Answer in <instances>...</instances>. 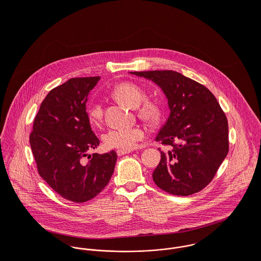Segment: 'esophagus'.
Listing matches in <instances>:
<instances>
[{
    "label": "esophagus",
    "mask_w": 261,
    "mask_h": 261,
    "mask_svg": "<svg viewBox=\"0 0 261 261\" xmlns=\"http://www.w3.org/2000/svg\"><path fill=\"white\" fill-rule=\"evenodd\" d=\"M129 152H132L130 149L129 150H123V149H117L116 150L117 155H123V154H126V153H129Z\"/></svg>",
    "instance_id": "34e87169"
}]
</instances>
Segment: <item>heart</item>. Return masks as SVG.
Here are the masks:
<instances>
[{
	"label": "heart",
	"mask_w": 261,
	"mask_h": 261,
	"mask_svg": "<svg viewBox=\"0 0 261 261\" xmlns=\"http://www.w3.org/2000/svg\"><path fill=\"white\" fill-rule=\"evenodd\" d=\"M112 95L116 100L126 107L132 109L138 108L139 116L148 122L158 121L162 115L161 103L154 99H146L145 101L144 99L147 98L146 90L135 82L126 81L118 84L114 87ZM86 113L89 121L97 124L102 119V107L98 101H89L86 107ZM144 137L145 132L140 126L111 128L103 136V142L110 149L129 150L134 149Z\"/></svg>",
	"instance_id": "obj_1"
}]
</instances>
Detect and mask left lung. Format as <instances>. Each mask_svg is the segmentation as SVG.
I'll list each match as a JSON object with an SVG mask.
<instances>
[{"mask_svg":"<svg viewBox=\"0 0 261 261\" xmlns=\"http://www.w3.org/2000/svg\"><path fill=\"white\" fill-rule=\"evenodd\" d=\"M158 84L168 98L170 115L155 141L168 146L152 173L160 189L189 196L207 186L229 150L228 121L204 85L173 70L135 71Z\"/></svg>","mask_w":261,"mask_h":261,"instance_id":"1","label":"left lung"}]
</instances>
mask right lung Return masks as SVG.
<instances>
[{"label":"right lung","mask_w":261,"mask_h":261,"mask_svg":"<svg viewBox=\"0 0 261 261\" xmlns=\"http://www.w3.org/2000/svg\"><path fill=\"white\" fill-rule=\"evenodd\" d=\"M99 79L71 78L50 90L30 135L39 175L57 194L75 203L91 200L107 187L117 159L114 150L87 152L99 145L86 113L88 93Z\"/></svg>","instance_id":"1"}]
</instances>
